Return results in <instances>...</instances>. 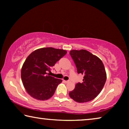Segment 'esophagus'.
<instances>
[{
    "label": "esophagus",
    "instance_id": "esophagus-1",
    "mask_svg": "<svg viewBox=\"0 0 129 129\" xmlns=\"http://www.w3.org/2000/svg\"><path fill=\"white\" fill-rule=\"evenodd\" d=\"M64 82L65 83H68L69 82V80H67V81H65V80H64Z\"/></svg>",
    "mask_w": 129,
    "mask_h": 129
}]
</instances>
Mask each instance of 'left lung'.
I'll return each instance as SVG.
<instances>
[{"label":"left lung","instance_id":"left-lung-1","mask_svg":"<svg viewBox=\"0 0 129 129\" xmlns=\"http://www.w3.org/2000/svg\"><path fill=\"white\" fill-rule=\"evenodd\" d=\"M69 53L77 73L84 76L83 82L76 84L75 89L69 92L70 97L79 103L90 101L99 94L105 84L106 73L103 62L85 49L72 50Z\"/></svg>","mask_w":129,"mask_h":129}]
</instances>
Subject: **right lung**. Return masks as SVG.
Instances as JSON below:
<instances>
[{"instance_id":"right-lung-1","label":"right lung","mask_w":129,"mask_h":129,"mask_svg":"<svg viewBox=\"0 0 129 129\" xmlns=\"http://www.w3.org/2000/svg\"><path fill=\"white\" fill-rule=\"evenodd\" d=\"M64 49L42 48L32 52L26 58L21 71L23 85L27 93L38 100H47L54 94L62 80L49 76L51 68L65 56Z\"/></svg>"}]
</instances>
